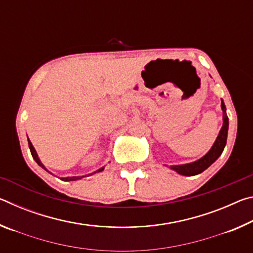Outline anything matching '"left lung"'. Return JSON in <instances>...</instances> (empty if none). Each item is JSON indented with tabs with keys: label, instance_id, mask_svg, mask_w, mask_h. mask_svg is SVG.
<instances>
[{
	"label": "left lung",
	"instance_id": "obj_1",
	"mask_svg": "<svg viewBox=\"0 0 253 253\" xmlns=\"http://www.w3.org/2000/svg\"><path fill=\"white\" fill-rule=\"evenodd\" d=\"M221 108L223 110V126H222L219 132V136H217L215 143L213 144V146L210 149V152L207 155L201 158V160L194 163H191V164L170 166V169H174L175 172H177L181 175H185V176H193V175L202 173L203 170L207 169L210 165H212L213 163L219 158V156L221 155L225 147L229 128V118L226 116V109L223 100H221Z\"/></svg>",
	"mask_w": 253,
	"mask_h": 253
}]
</instances>
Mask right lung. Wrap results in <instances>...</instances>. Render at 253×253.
I'll return each instance as SVG.
<instances>
[{"label": "right lung", "mask_w": 253, "mask_h": 253, "mask_svg": "<svg viewBox=\"0 0 253 253\" xmlns=\"http://www.w3.org/2000/svg\"><path fill=\"white\" fill-rule=\"evenodd\" d=\"M28 142H29V147H30V151H31V155H32V157L34 158V161H36L37 163H38V165H40L42 169H44L45 170H46V169L44 168L43 166V164H42V163L40 162V160H39V157H38V154H37V152H36V149H34V147H33V145H32V143L30 142V139L28 138ZM101 170H104V168H101L100 169H98L97 172H101ZM96 173V172H95ZM88 176V175H87ZM81 177H84V176H72V177H63V178H61V179H63V181H76V179H79V178H81Z\"/></svg>", "instance_id": "add662e5"}]
</instances>
